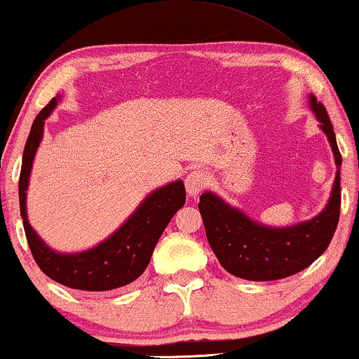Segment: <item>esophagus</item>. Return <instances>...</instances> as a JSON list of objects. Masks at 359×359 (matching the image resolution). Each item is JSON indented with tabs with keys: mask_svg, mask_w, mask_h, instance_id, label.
I'll use <instances>...</instances> for the list:
<instances>
[{
	"mask_svg": "<svg viewBox=\"0 0 359 359\" xmlns=\"http://www.w3.org/2000/svg\"><path fill=\"white\" fill-rule=\"evenodd\" d=\"M207 184H209V177L202 170H194L185 177V189H187V194L191 197H197L198 194L204 191Z\"/></svg>",
	"mask_w": 359,
	"mask_h": 359,
	"instance_id": "esophagus-1",
	"label": "esophagus"
}]
</instances>
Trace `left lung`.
<instances>
[{"label":"left lung","instance_id":"1","mask_svg":"<svg viewBox=\"0 0 359 359\" xmlns=\"http://www.w3.org/2000/svg\"><path fill=\"white\" fill-rule=\"evenodd\" d=\"M309 109L327 137L338 168L321 212L294 226L273 227L249 217L217 194L205 191L201 196L198 210L207 241L221 266L236 278L276 280L299 273L325 252L334 236L341 209V154L325 105L314 95H309Z\"/></svg>","mask_w":359,"mask_h":359}]
</instances>
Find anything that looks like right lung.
I'll use <instances>...</instances> for the list:
<instances>
[{
  "label": "right lung",
  "instance_id": "obj_1",
  "mask_svg": "<svg viewBox=\"0 0 359 359\" xmlns=\"http://www.w3.org/2000/svg\"><path fill=\"white\" fill-rule=\"evenodd\" d=\"M60 100L58 95L36 115L23 150L18 191L25 234L38 267L50 279L80 291H111L133 283L147 269L162 232L185 204V187L182 180H174L155 189L114 234L93 248L76 252H60L50 248L28 221L27 192L34 155L43 140L45 120Z\"/></svg>",
  "mask_w": 359,
  "mask_h": 359
}]
</instances>
